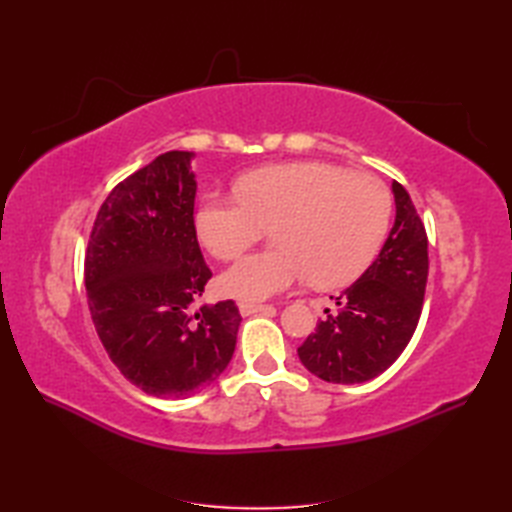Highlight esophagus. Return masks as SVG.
<instances>
[{
	"label": "esophagus",
	"instance_id": "34e87169",
	"mask_svg": "<svg viewBox=\"0 0 512 512\" xmlns=\"http://www.w3.org/2000/svg\"><path fill=\"white\" fill-rule=\"evenodd\" d=\"M265 309H271V305H265V303H250V301H241L239 303V312L243 316H252V314H258V312H265Z\"/></svg>",
	"mask_w": 512,
	"mask_h": 512
}]
</instances>
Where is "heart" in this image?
Masks as SVG:
<instances>
[{"mask_svg": "<svg viewBox=\"0 0 512 512\" xmlns=\"http://www.w3.org/2000/svg\"><path fill=\"white\" fill-rule=\"evenodd\" d=\"M237 192L207 196L196 230L215 258L230 260L273 226L275 250L245 256L220 277L222 292L241 301L269 299L307 273L316 288H342L369 269L391 228L389 188L327 162L260 168Z\"/></svg>", "mask_w": 512, "mask_h": 512, "instance_id": "1", "label": "heart"}]
</instances>
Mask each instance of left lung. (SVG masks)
I'll use <instances>...</instances> for the list:
<instances>
[{"label":"left lung","mask_w":512,"mask_h":512,"mask_svg":"<svg viewBox=\"0 0 512 512\" xmlns=\"http://www.w3.org/2000/svg\"><path fill=\"white\" fill-rule=\"evenodd\" d=\"M393 194L395 224L378 258L335 297L337 312H327L297 350L301 363L324 382L376 378L399 359L421 318L429 271L427 232L404 185L393 181Z\"/></svg>","instance_id":"8db88e82"}]
</instances>
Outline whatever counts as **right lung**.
<instances>
[{
    "label": "right lung",
    "mask_w": 512,
    "mask_h": 512,
    "mask_svg": "<svg viewBox=\"0 0 512 512\" xmlns=\"http://www.w3.org/2000/svg\"><path fill=\"white\" fill-rule=\"evenodd\" d=\"M190 151H166L119 181L85 252L87 305L123 378L156 397H190L220 378L237 344L235 301L196 307L211 277L194 226Z\"/></svg>",
    "instance_id": "obj_1"
}]
</instances>
